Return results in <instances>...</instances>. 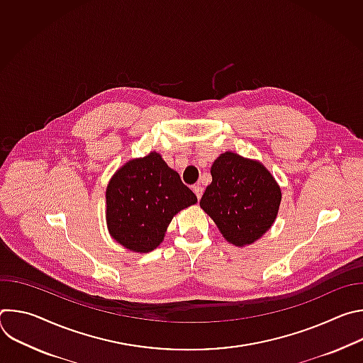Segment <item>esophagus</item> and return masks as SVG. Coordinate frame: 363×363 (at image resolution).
Listing matches in <instances>:
<instances>
[{
    "label": "esophagus",
    "instance_id": "1",
    "mask_svg": "<svg viewBox=\"0 0 363 363\" xmlns=\"http://www.w3.org/2000/svg\"><path fill=\"white\" fill-rule=\"evenodd\" d=\"M192 191L195 192V195H196V198L198 199H201V196H202V192H203V189H202V186L199 185V184H196V185H194L192 186Z\"/></svg>",
    "mask_w": 363,
    "mask_h": 363
}]
</instances>
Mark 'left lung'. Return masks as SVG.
Wrapping results in <instances>:
<instances>
[{"label": "left lung", "mask_w": 363, "mask_h": 363, "mask_svg": "<svg viewBox=\"0 0 363 363\" xmlns=\"http://www.w3.org/2000/svg\"><path fill=\"white\" fill-rule=\"evenodd\" d=\"M211 175L201 208L228 242L241 247L260 238L273 225L281 201L272 174L260 162L225 152L213 164Z\"/></svg>", "instance_id": "1"}]
</instances>
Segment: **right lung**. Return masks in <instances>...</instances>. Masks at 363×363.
I'll return each mask as SVG.
<instances>
[{
	"instance_id": "1",
	"label": "right lung",
	"mask_w": 363,
	"mask_h": 363,
	"mask_svg": "<svg viewBox=\"0 0 363 363\" xmlns=\"http://www.w3.org/2000/svg\"><path fill=\"white\" fill-rule=\"evenodd\" d=\"M196 202L161 155L132 160L111 179L106 189V216L111 235L130 251L157 248L172 217Z\"/></svg>"
}]
</instances>
